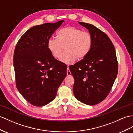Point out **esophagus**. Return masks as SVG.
Returning <instances> with one entry per match:
<instances>
[{
	"label": "esophagus",
	"mask_w": 133,
	"mask_h": 133,
	"mask_svg": "<svg viewBox=\"0 0 133 133\" xmlns=\"http://www.w3.org/2000/svg\"><path fill=\"white\" fill-rule=\"evenodd\" d=\"M66 72H67V73H66L67 76H70L72 75V74H71V73H70V71L69 70V66H68V67H67V70H66Z\"/></svg>",
	"instance_id": "1"
}]
</instances>
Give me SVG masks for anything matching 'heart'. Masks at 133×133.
I'll list each match as a JSON object with an SVG mask.
<instances>
[{"label": "heart", "mask_w": 133, "mask_h": 133, "mask_svg": "<svg viewBox=\"0 0 133 133\" xmlns=\"http://www.w3.org/2000/svg\"><path fill=\"white\" fill-rule=\"evenodd\" d=\"M93 38L89 32L72 26L60 29L57 33V38H50L47 41V48L56 59L60 57L65 47L66 51L60 58V61L71 64L77 59L82 60L91 50Z\"/></svg>", "instance_id": "heart-1"}]
</instances>
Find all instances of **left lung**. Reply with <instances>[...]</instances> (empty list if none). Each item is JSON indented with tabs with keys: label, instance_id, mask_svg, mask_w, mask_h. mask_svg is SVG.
Here are the masks:
<instances>
[{
	"label": "left lung",
	"instance_id": "left-lung-1",
	"mask_svg": "<svg viewBox=\"0 0 133 133\" xmlns=\"http://www.w3.org/2000/svg\"><path fill=\"white\" fill-rule=\"evenodd\" d=\"M78 23L88 29L93 44L87 56L69 68L74 79L73 93L79 102L93 105L108 95L117 75L118 62L107 35L91 24Z\"/></svg>",
	"mask_w": 133,
	"mask_h": 133
}]
</instances>
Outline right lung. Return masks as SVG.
<instances>
[{"mask_svg": "<svg viewBox=\"0 0 133 133\" xmlns=\"http://www.w3.org/2000/svg\"><path fill=\"white\" fill-rule=\"evenodd\" d=\"M64 20L29 29L16 44L14 55L16 85L30 104L46 105L55 98L66 76V68L55 59L47 41Z\"/></svg>", "mask_w": 133, "mask_h": 133, "instance_id": "1", "label": "right lung"}]
</instances>
